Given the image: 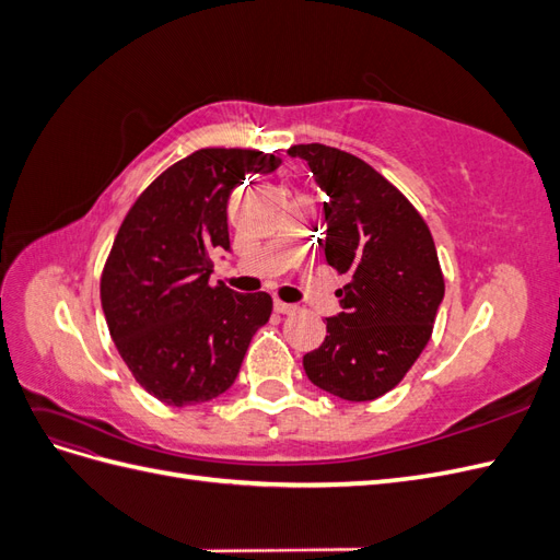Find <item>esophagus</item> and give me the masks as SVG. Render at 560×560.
<instances>
[{
  "label": "esophagus",
  "mask_w": 560,
  "mask_h": 560,
  "mask_svg": "<svg viewBox=\"0 0 560 560\" xmlns=\"http://www.w3.org/2000/svg\"><path fill=\"white\" fill-rule=\"evenodd\" d=\"M276 311L282 313V315H292V313H296V306H294V303H284V301L276 299Z\"/></svg>",
  "instance_id": "1"
}]
</instances>
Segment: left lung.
<instances>
[{
    "label": "left lung",
    "instance_id": "8db88e82",
    "mask_svg": "<svg viewBox=\"0 0 560 560\" xmlns=\"http://www.w3.org/2000/svg\"><path fill=\"white\" fill-rule=\"evenodd\" d=\"M327 194V264L348 276L341 313L327 317L322 346L303 354L313 385L348 401L389 393L425 350L444 276L425 219L374 167L327 144H296Z\"/></svg>",
    "mask_w": 560,
    "mask_h": 560
}]
</instances>
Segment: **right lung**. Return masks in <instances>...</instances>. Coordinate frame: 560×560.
Segmentation results:
<instances>
[{"label":"right lung","mask_w":560,"mask_h":560,"mask_svg":"<svg viewBox=\"0 0 560 560\" xmlns=\"http://www.w3.org/2000/svg\"><path fill=\"white\" fill-rule=\"evenodd\" d=\"M282 161L254 149H198L135 200L100 278L112 341L149 395L194 406L224 395L273 299L210 284L212 254L231 249L226 206L245 175Z\"/></svg>","instance_id":"obj_1"}]
</instances>
